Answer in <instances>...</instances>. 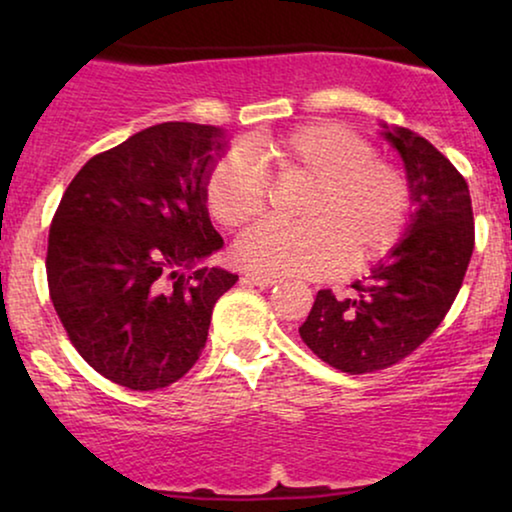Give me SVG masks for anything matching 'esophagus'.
<instances>
[{
	"label": "esophagus",
	"mask_w": 512,
	"mask_h": 512,
	"mask_svg": "<svg viewBox=\"0 0 512 512\" xmlns=\"http://www.w3.org/2000/svg\"><path fill=\"white\" fill-rule=\"evenodd\" d=\"M244 282L261 286V289H270V286L277 284L275 277H265V275H244Z\"/></svg>",
	"instance_id": "1"
}]
</instances>
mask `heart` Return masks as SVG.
I'll return each instance as SVG.
<instances>
[{"label":"heart","instance_id":"b5f03b06","mask_svg":"<svg viewBox=\"0 0 512 512\" xmlns=\"http://www.w3.org/2000/svg\"><path fill=\"white\" fill-rule=\"evenodd\" d=\"M270 165L279 179H312L298 216L261 221L235 242V258L258 275H331L342 265L363 268L396 247L410 219L408 177L373 156L368 139L338 123H310L277 139L235 146L205 181L209 214L237 228L268 205Z\"/></svg>","mask_w":512,"mask_h":512}]
</instances>
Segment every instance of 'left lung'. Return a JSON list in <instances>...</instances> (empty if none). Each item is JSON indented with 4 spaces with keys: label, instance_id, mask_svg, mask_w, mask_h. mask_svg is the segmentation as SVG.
Returning <instances> with one entry per match:
<instances>
[{
    "label": "left lung",
    "instance_id": "1",
    "mask_svg": "<svg viewBox=\"0 0 512 512\" xmlns=\"http://www.w3.org/2000/svg\"><path fill=\"white\" fill-rule=\"evenodd\" d=\"M387 128V125H384ZM401 153L415 202L408 235L354 293L321 289L298 328L321 361L349 375L384 370L410 356L457 298L475 247L471 193L450 160L408 128L384 130Z\"/></svg>",
    "mask_w": 512,
    "mask_h": 512
}]
</instances>
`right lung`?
I'll return each instance as SVG.
<instances>
[{
	"label": "right lung",
	"mask_w": 512,
	"mask_h": 512,
	"mask_svg": "<svg viewBox=\"0 0 512 512\" xmlns=\"http://www.w3.org/2000/svg\"><path fill=\"white\" fill-rule=\"evenodd\" d=\"M221 130L160 123L97 153L48 230L53 307L83 361L135 391L170 387L205 349L212 310L237 275L200 268L223 247L205 181Z\"/></svg>",
	"instance_id": "add662e5"
}]
</instances>
